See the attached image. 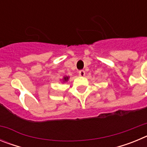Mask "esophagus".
I'll return each instance as SVG.
<instances>
[{
	"label": "esophagus",
	"mask_w": 147,
	"mask_h": 147,
	"mask_svg": "<svg viewBox=\"0 0 147 147\" xmlns=\"http://www.w3.org/2000/svg\"><path fill=\"white\" fill-rule=\"evenodd\" d=\"M79 75L80 76H85V71L84 70H81V71H79Z\"/></svg>",
	"instance_id": "esophagus-1"
}]
</instances>
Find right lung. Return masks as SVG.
<instances>
[{
	"label": "right lung",
	"instance_id": "right-lung-1",
	"mask_svg": "<svg viewBox=\"0 0 147 147\" xmlns=\"http://www.w3.org/2000/svg\"><path fill=\"white\" fill-rule=\"evenodd\" d=\"M69 80V76H64L63 79H62V82H67V80Z\"/></svg>",
	"mask_w": 147,
	"mask_h": 147
}]
</instances>
